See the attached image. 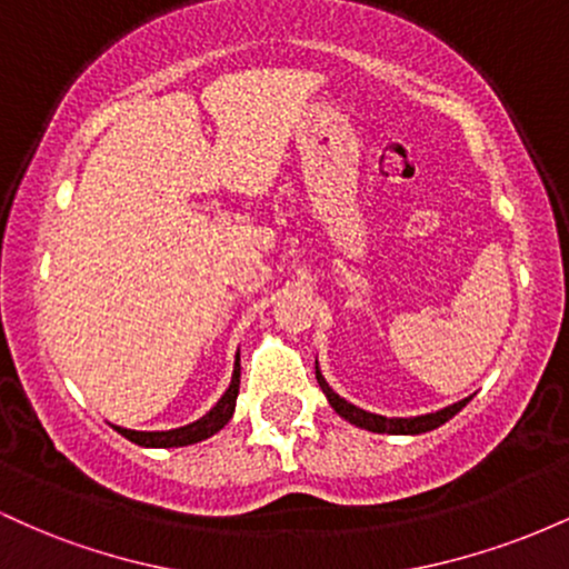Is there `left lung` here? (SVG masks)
I'll return each mask as SVG.
<instances>
[{
	"mask_svg": "<svg viewBox=\"0 0 569 569\" xmlns=\"http://www.w3.org/2000/svg\"><path fill=\"white\" fill-rule=\"evenodd\" d=\"M316 377H318V385H321V390L329 398L331 409L337 411L339 417H345V420L352 422L356 428H363V430H371V433H390V436H417V433H428V430L443 426V422H449L452 417L466 407L468 401H471V396L462 398V401L457 403H449V407H443L439 411H430V415H417V417H382V415H371V411L356 407V403L345 401L342 396L335 393V390L329 388V382H326V377L321 375V369H318L316 363Z\"/></svg>",
	"mask_w": 569,
	"mask_h": 569,
	"instance_id": "8db88e82",
	"label": "left lung"
}]
</instances>
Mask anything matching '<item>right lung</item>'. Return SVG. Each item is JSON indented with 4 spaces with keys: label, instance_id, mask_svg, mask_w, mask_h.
Segmentation results:
<instances>
[{
    "label": "right lung",
    "instance_id": "add662e5",
    "mask_svg": "<svg viewBox=\"0 0 569 569\" xmlns=\"http://www.w3.org/2000/svg\"><path fill=\"white\" fill-rule=\"evenodd\" d=\"M240 390V356H234V369H232V382L224 390V396L219 398L217 407L200 417V420L189 422V426L171 428V430H130L112 426L117 433L126 436L128 441L139 443V447H152V449H168V447H187V443H198L202 439H211L213 433H219L221 428L230 422L234 401H238Z\"/></svg>",
    "mask_w": 569,
    "mask_h": 569
}]
</instances>
